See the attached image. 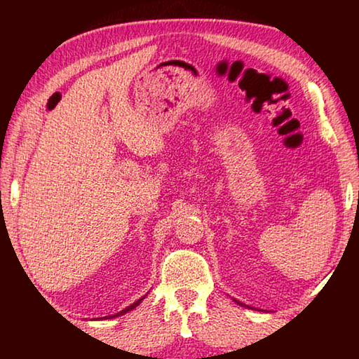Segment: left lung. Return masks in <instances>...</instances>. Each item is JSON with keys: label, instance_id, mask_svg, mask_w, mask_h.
<instances>
[{"label": "left lung", "instance_id": "8db88e82", "mask_svg": "<svg viewBox=\"0 0 359 359\" xmlns=\"http://www.w3.org/2000/svg\"><path fill=\"white\" fill-rule=\"evenodd\" d=\"M238 304H241V302H238Z\"/></svg>", "mask_w": 359, "mask_h": 359}]
</instances>
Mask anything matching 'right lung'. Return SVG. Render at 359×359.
<instances>
[{"label":"right lung","instance_id":"right-lung-1","mask_svg":"<svg viewBox=\"0 0 359 359\" xmlns=\"http://www.w3.org/2000/svg\"><path fill=\"white\" fill-rule=\"evenodd\" d=\"M145 297V296H144ZM144 297H141V299H139V301H136L135 304H131V306L130 307H126L125 309V311H121V312H118V313H115V315H111V317L114 318V317H118V315H123V313H126V312H130V311H133V309H135L136 306H139V302H141L142 299H144Z\"/></svg>","mask_w":359,"mask_h":359}]
</instances>
